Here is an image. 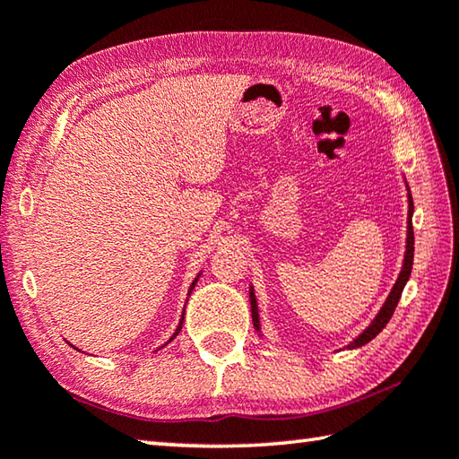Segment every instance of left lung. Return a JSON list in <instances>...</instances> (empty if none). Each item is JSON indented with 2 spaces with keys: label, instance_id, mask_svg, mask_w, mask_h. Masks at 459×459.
<instances>
[{
  "label": "left lung",
  "instance_id": "1",
  "mask_svg": "<svg viewBox=\"0 0 459 459\" xmlns=\"http://www.w3.org/2000/svg\"><path fill=\"white\" fill-rule=\"evenodd\" d=\"M407 201H410V212H407V240H405V256H403V266H402V273H399V277L395 281L394 289H391V293L387 297V301L383 303V307L379 309L377 316L371 321V325L368 329H365L359 337L353 339L351 343L347 345V349H355V347H361L365 343H369L371 339H375L383 331V327L389 323L391 315H394L395 307L399 303V297L403 293V287L405 282L410 281V274H411V266H413V227H411V216H413V198L410 195V188H407ZM251 311H253V323H255V329L261 331V325H258V307H256V299H255V290L251 287Z\"/></svg>",
  "mask_w": 459,
  "mask_h": 459
}]
</instances>
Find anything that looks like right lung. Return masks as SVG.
I'll return each mask as SVG.
<instances>
[{
	"instance_id": "add662e5",
	"label": "right lung",
	"mask_w": 459,
	"mask_h": 459,
	"mask_svg": "<svg viewBox=\"0 0 459 459\" xmlns=\"http://www.w3.org/2000/svg\"><path fill=\"white\" fill-rule=\"evenodd\" d=\"M196 281H198V277L195 279V282H193V285H190V289H188V295H190V293H193V289H195V285H196ZM182 321H185V313H182V319H180V325H178V329H177V333H174V335L170 337V341H172L174 337H177V335H178V333H180V329H182Z\"/></svg>"
}]
</instances>
